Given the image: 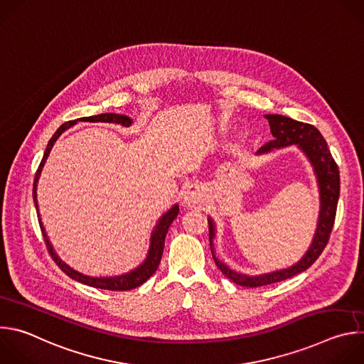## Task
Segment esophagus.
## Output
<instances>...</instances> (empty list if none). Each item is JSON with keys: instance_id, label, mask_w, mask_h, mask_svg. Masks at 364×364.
I'll list each match as a JSON object with an SVG mask.
<instances>
[{"instance_id": "34e87169", "label": "esophagus", "mask_w": 364, "mask_h": 364, "mask_svg": "<svg viewBox=\"0 0 364 364\" xmlns=\"http://www.w3.org/2000/svg\"><path fill=\"white\" fill-rule=\"evenodd\" d=\"M205 198V193L204 188L198 184H193L188 186L184 191H183V203L188 207H196L200 205L201 203H204Z\"/></svg>"}]
</instances>
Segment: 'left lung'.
I'll return each mask as SVG.
<instances>
[{
    "label": "left lung",
    "instance_id": "8db88e82",
    "mask_svg": "<svg viewBox=\"0 0 364 364\" xmlns=\"http://www.w3.org/2000/svg\"><path fill=\"white\" fill-rule=\"evenodd\" d=\"M265 118L269 122L274 139L259 148L256 154L261 155V154L271 152L275 148L296 145L306 155V159L309 160L311 166H313L317 177V183L320 188V216H318L317 230L313 242H311L309 249L305 252V255L295 265L281 271H274L269 274L255 275V277L239 274L230 269L229 267H226L216 257L215 247H213L216 226L212 218H209L207 222H209V239H210V247H212L215 264L222 271V274L228 277L230 281H233L240 287H249V288L264 287V285L288 279L291 277H295L304 272L317 261L318 256L321 255V252L328 243V239L334 226L337 203L340 196V171L328 149V145L323 138V135L320 134V131L313 125L295 121L284 115H265Z\"/></svg>",
    "mask_w": 364,
    "mask_h": 364
}]
</instances>
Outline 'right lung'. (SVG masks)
Instances as JSON below:
<instances>
[{"label":"right lung","mask_w":364,"mask_h":364,"mask_svg":"<svg viewBox=\"0 0 364 364\" xmlns=\"http://www.w3.org/2000/svg\"><path fill=\"white\" fill-rule=\"evenodd\" d=\"M79 121H83V122H109V124H119L122 127H129L132 124V119L127 115H119V114H99V115H93V117H85V118H79V119H75V121H69V122H65L56 132L55 135L50 138L47 146H46V151H44V155H43V160L37 168V173H36V178H34V186H33V198H34V204H36V209H37V216H38V223H40V229H41V233H43V237H44V242L47 245V250L48 253L51 255V257H53V261L56 262V265L68 275L72 279L77 281V282H82L85 285H89V287H93V288H100V289H109V291H128V289H134L139 285H142L155 271H157L160 262H161V256H163V250H164V240H166V236H167V232H168V228L171 226L173 220L177 218L180 209H178V204H174L171 209L161 216V219L159 220V223L155 225L152 233H151V239H149V249H148V253H146V257L145 261L138 267L135 268L134 271L128 272V274H124V275H118V277H87V275H83L75 269H72L69 265H66L62 259L58 256V253L55 252L53 246H51L47 235H46V230L43 228V223H41V219H40V213H38V204H37V183H38V178H40V174H41V170L44 167V163L48 157V154L51 151V148H53L55 142L58 141V138L66 131L69 129L70 127H73L75 124H77Z\"/></svg>","instance_id":"add662e5"}]
</instances>
